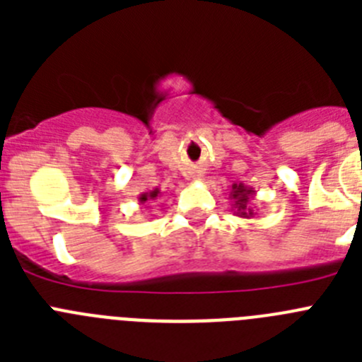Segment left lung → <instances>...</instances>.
I'll use <instances>...</instances> for the list:
<instances>
[{
	"mask_svg": "<svg viewBox=\"0 0 362 362\" xmlns=\"http://www.w3.org/2000/svg\"><path fill=\"white\" fill-rule=\"evenodd\" d=\"M255 196V190L246 187L243 183H233L232 192H230V199H232L233 216L243 217V219H250L254 217V209L250 204V197Z\"/></svg>",
	"mask_w": 362,
	"mask_h": 362,
	"instance_id": "obj_1",
	"label": "left lung"
}]
</instances>
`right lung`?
I'll use <instances>...</instances> for the list:
<instances>
[{"instance_id":"add662e5","label":"right lung","mask_w":362,"mask_h":362,"mask_svg":"<svg viewBox=\"0 0 362 362\" xmlns=\"http://www.w3.org/2000/svg\"><path fill=\"white\" fill-rule=\"evenodd\" d=\"M159 194H161V192H159V188H153V190L145 192V194H141V196H139V203H146V201L158 199Z\"/></svg>"}]
</instances>
